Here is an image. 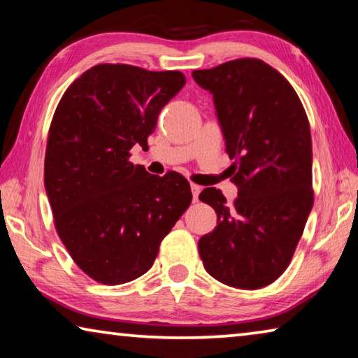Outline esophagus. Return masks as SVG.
<instances>
[{"instance_id":"1","label":"esophagus","mask_w":358,"mask_h":358,"mask_svg":"<svg viewBox=\"0 0 358 358\" xmlns=\"http://www.w3.org/2000/svg\"><path fill=\"white\" fill-rule=\"evenodd\" d=\"M201 191H202V187L199 186V185H191V192H192V199H194V202H197L199 201V194H201Z\"/></svg>"}]
</instances>
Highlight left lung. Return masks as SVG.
Listing matches in <instances>:
<instances>
[{"label": "left lung", "instance_id": "obj_1", "mask_svg": "<svg viewBox=\"0 0 358 358\" xmlns=\"http://www.w3.org/2000/svg\"><path fill=\"white\" fill-rule=\"evenodd\" d=\"M192 78L213 96L238 186L234 205L216 187L199 196L217 215L213 232L199 240V254L222 284L268 286L290 264L313 208L306 112L286 78L256 58L194 71Z\"/></svg>", "mask_w": 358, "mask_h": 358}]
</instances>
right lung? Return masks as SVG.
I'll list each match as a JSON object with an SVG mask.
<instances>
[{
	"instance_id": "right-lung-1",
	"label": "right lung",
	"mask_w": 358,
	"mask_h": 358,
	"mask_svg": "<svg viewBox=\"0 0 358 358\" xmlns=\"http://www.w3.org/2000/svg\"><path fill=\"white\" fill-rule=\"evenodd\" d=\"M178 71L98 64L66 90L48 131L44 185L57 232L80 268L123 284L151 268L162 238L192 201L177 172L129 162L148 147L157 115L185 87Z\"/></svg>"
}]
</instances>
